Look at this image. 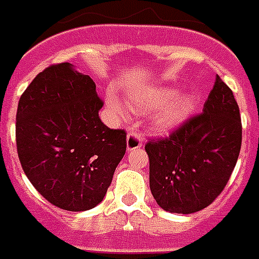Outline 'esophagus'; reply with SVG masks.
Returning a JSON list of instances; mask_svg holds the SVG:
<instances>
[{"instance_id":"obj_1","label":"esophagus","mask_w":259,"mask_h":259,"mask_svg":"<svg viewBox=\"0 0 259 259\" xmlns=\"http://www.w3.org/2000/svg\"><path fill=\"white\" fill-rule=\"evenodd\" d=\"M142 146V139L137 133H130L126 135V150L133 152V150L141 149Z\"/></svg>"}]
</instances>
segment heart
Here are the masks:
<instances>
[{
	"instance_id": "obj_1",
	"label": "heart",
	"mask_w": 259,
	"mask_h": 259,
	"mask_svg": "<svg viewBox=\"0 0 259 259\" xmlns=\"http://www.w3.org/2000/svg\"><path fill=\"white\" fill-rule=\"evenodd\" d=\"M174 86L152 85L134 88L126 93V106L109 95L110 109L120 117L134 113H155L152 126L156 133L166 134L183 125L197 109L198 99L194 93H181Z\"/></svg>"
}]
</instances>
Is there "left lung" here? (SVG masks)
I'll list each match as a JSON object with an SVG mask.
<instances>
[{
	"label": "left lung",
	"instance_id": "1",
	"mask_svg": "<svg viewBox=\"0 0 259 259\" xmlns=\"http://www.w3.org/2000/svg\"><path fill=\"white\" fill-rule=\"evenodd\" d=\"M241 148L240 110L232 89L216 75L202 113L168 138L149 141V185L157 205L194 213L223 191Z\"/></svg>",
	"mask_w": 259,
	"mask_h": 259
}]
</instances>
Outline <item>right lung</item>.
Returning <instances> with one entry per match:
<instances>
[{
    "mask_svg": "<svg viewBox=\"0 0 259 259\" xmlns=\"http://www.w3.org/2000/svg\"><path fill=\"white\" fill-rule=\"evenodd\" d=\"M102 107L93 79L69 62L46 68L19 99L16 148L22 168L58 208L80 212L99 205L125 155V131L104 125Z\"/></svg>",
    "mask_w": 259,
    "mask_h": 259,
    "instance_id": "obj_1",
    "label": "right lung"
}]
</instances>
